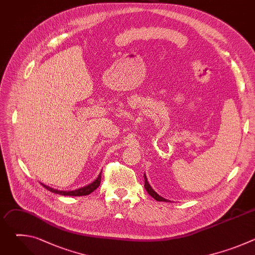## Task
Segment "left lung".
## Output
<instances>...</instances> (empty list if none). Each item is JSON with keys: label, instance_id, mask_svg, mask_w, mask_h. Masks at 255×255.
I'll list each match as a JSON object with an SVG mask.
<instances>
[{"label": "left lung", "instance_id": "left-lung-1", "mask_svg": "<svg viewBox=\"0 0 255 255\" xmlns=\"http://www.w3.org/2000/svg\"><path fill=\"white\" fill-rule=\"evenodd\" d=\"M143 176H144V188L146 189V191H147V193L154 199V200H156V201H158V202H169L168 200H166V199H164V198H162L161 196H159L152 188H151V186L148 184V181H147V177H146V174H143Z\"/></svg>", "mask_w": 255, "mask_h": 255}]
</instances>
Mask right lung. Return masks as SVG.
Returning <instances> with one entry per match:
<instances>
[{
    "label": "right lung",
    "instance_id": "right-lung-1",
    "mask_svg": "<svg viewBox=\"0 0 255 255\" xmlns=\"http://www.w3.org/2000/svg\"><path fill=\"white\" fill-rule=\"evenodd\" d=\"M101 174L102 172H100V174L98 175V177L92 181L91 184H89L88 186L86 187H83V188H80L78 190H74V191H58L56 189H53V188H50L42 183H40L46 190L50 191L51 193H54V194H58V195H61V196H75V197H80V196H87V195H90L91 193H93L97 188H99L100 184H101Z\"/></svg>",
    "mask_w": 255,
    "mask_h": 255
}]
</instances>
